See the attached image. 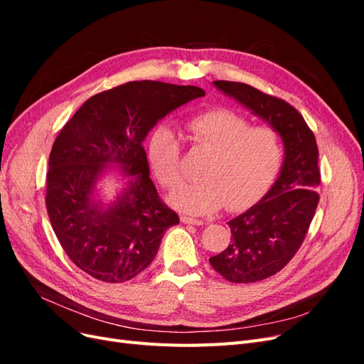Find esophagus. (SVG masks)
<instances>
[{"label":"esophagus","mask_w":364,"mask_h":364,"mask_svg":"<svg viewBox=\"0 0 364 364\" xmlns=\"http://www.w3.org/2000/svg\"><path fill=\"white\" fill-rule=\"evenodd\" d=\"M181 222L185 223V225H196V226L205 225L203 220H200V218H193V217H188V215H182V217H181Z\"/></svg>","instance_id":"34e87169"}]
</instances>
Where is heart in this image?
Listing matches in <instances>:
<instances>
[{
    "label": "heart",
    "instance_id": "heart-1",
    "mask_svg": "<svg viewBox=\"0 0 364 364\" xmlns=\"http://www.w3.org/2000/svg\"><path fill=\"white\" fill-rule=\"evenodd\" d=\"M183 127L191 144L209 151V156L199 171L202 181L171 196L182 211L208 214L223 205L238 211L258 200L277 179L284 147L273 127L252 126L243 115L223 107L196 114ZM147 159L164 188L178 190L183 185L182 144L170 127L151 130Z\"/></svg>",
    "mask_w": 364,
    "mask_h": 364
}]
</instances>
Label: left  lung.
Segmentation results:
<instances>
[{
  "instance_id": "8db88e82",
  "label": "left lung",
  "mask_w": 364,
  "mask_h": 364,
  "mask_svg": "<svg viewBox=\"0 0 364 364\" xmlns=\"http://www.w3.org/2000/svg\"><path fill=\"white\" fill-rule=\"evenodd\" d=\"M214 85L266 119L285 146L278 181L261 202L230 220V245L209 258L226 281L258 282L287 266L304 243L321 199L316 191L321 183L318 149L304 117L282 98L240 82Z\"/></svg>"
}]
</instances>
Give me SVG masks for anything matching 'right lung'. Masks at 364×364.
<instances>
[{"label": "right lung", "instance_id": "1", "mask_svg": "<svg viewBox=\"0 0 364 364\" xmlns=\"http://www.w3.org/2000/svg\"><path fill=\"white\" fill-rule=\"evenodd\" d=\"M203 95L197 86L127 82L92 95L59 132L46 206L62 249L90 277L111 284L135 278L156 257L165 230L179 223L150 179L142 141L173 109ZM111 161L124 167L128 182L105 210L90 197L102 165Z\"/></svg>", "mask_w": 364, "mask_h": 364}]
</instances>
